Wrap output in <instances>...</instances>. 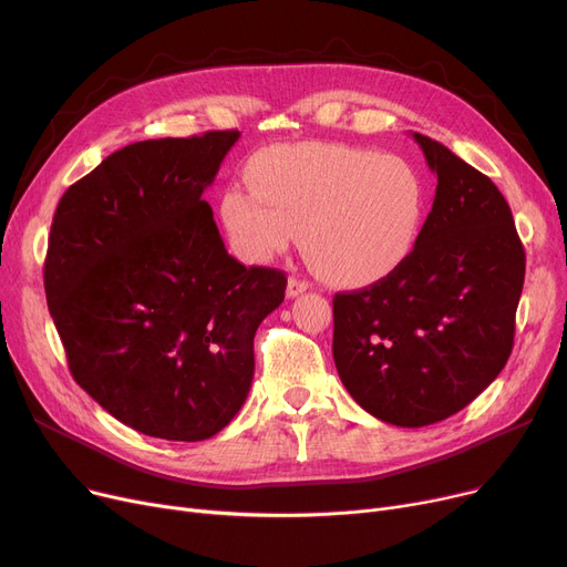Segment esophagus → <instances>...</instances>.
Instances as JSON below:
<instances>
[{
    "instance_id": "obj_1",
    "label": "esophagus",
    "mask_w": 567,
    "mask_h": 567,
    "mask_svg": "<svg viewBox=\"0 0 567 567\" xmlns=\"http://www.w3.org/2000/svg\"><path fill=\"white\" fill-rule=\"evenodd\" d=\"M308 289H310L308 280H301V278H296V276H291L287 280V296H289V299H296V296H301Z\"/></svg>"
}]
</instances>
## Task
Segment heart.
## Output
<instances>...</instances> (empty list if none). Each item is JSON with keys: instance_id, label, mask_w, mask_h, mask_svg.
<instances>
[{"instance_id": "b5f03b06", "label": "heart", "mask_w": 567, "mask_h": 567, "mask_svg": "<svg viewBox=\"0 0 567 567\" xmlns=\"http://www.w3.org/2000/svg\"><path fill=\"white\" fill-rule=\"evenodd\" d=\"M252 194L229 186L220 218L238 257L264 264L301 231L315 271L336 285H370L409 259L425 218V188L398 156L344 144H278L246 167Z\"/></svg>"}]
</instances>
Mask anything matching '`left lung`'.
Listing matches in <instances>:
<instances>
[{"label": "left lung", "instance_id": "left-lung-1", "mask_svg": "<svg viewBox=\"0 0 567 567\" xmlns=\"http://www.w3.org/2000/svg\"><path fill=\"white\" fill-rule=\"evenodd\" d=\"M436 174L432 212L395 274L333 299V361L374 419L425 427L462 411L508 363L526 255L492 178L413 133Z\"/></svg>", "mask_w": 567, "mask_h": 567}]
</instances>
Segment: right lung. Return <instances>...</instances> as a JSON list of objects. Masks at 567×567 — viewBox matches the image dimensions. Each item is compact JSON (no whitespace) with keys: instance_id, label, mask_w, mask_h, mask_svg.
Wrapping results in <instances>:
<instances>
[{"instance_id":"obj_1","label":"right lung","mask_w":567,"mask_h":567,"mask_svg":"<svg viewBox=\"0 0 567 567\" xmlns=\"http://www.w3.org/2000/svg\"><path fill=\"white\" fill-rule=\"evenodd\" d=\"M238 131L144 140L73 184L52 218L45 299L73 379L124 425L204 441L244 406L278 268L236 261L202 199Z\"/></svg>"}]
</instances>
